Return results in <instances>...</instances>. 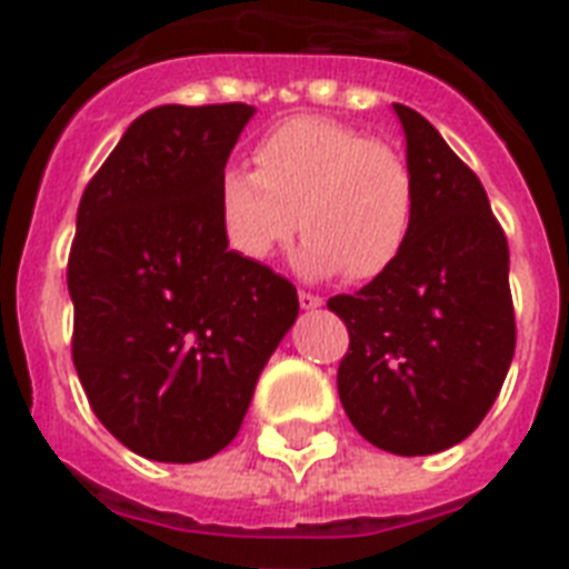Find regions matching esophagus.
Wrapping results in <instances>:
<instances>
[{
    "instance_id": "esophagus-1",
    "label": "esophagus",
    "mask_w": 569,
    "mask_h": 569,
    "mask_svg": "<svg viewBox=\"0 0 569 569\" xmlns=\"http://www.w3.org/2000/svg\"><path fill=\"white\" fill-rule=\"evenodd\" d=\"M298 301H301V310H319L321 298L319 295H312V292H298Z\"/></svg>"
}]
</instances>
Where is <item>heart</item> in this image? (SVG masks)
<instances>
[{"instance_id":"1","label":"heart","mask_w":569,"mask_h":569,"mask_svg":"<svg viewBox=\"0 0 569 569\" xmlns=\"http://www.w3.org/2000/svg\"><path fill=\"white\" fill-rule=\"evenodd\" d=\"M223 236L262 262L307 232L298 266L310 277L383 274L405 250L416 218V180L396 147L342 120L303 114L277 123L253 147V171L218 177Z\"/></svg>"}]
</instances>
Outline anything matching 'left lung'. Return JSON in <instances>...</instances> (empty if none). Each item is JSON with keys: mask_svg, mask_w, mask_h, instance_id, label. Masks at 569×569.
<instances>
[{"mask_svg": "<svg viewBox=\"0 0 569 569\" xmlns=\"http://www.w3.org/2000/svg\"><path fill=\"white\" fill-rule=\"evenodd\" d=\"M416 180L401 257L355 295L330 298L346 321L339 401L366 440L392 455H437L476 431L517 346L508 241L476 173L419 114L392 102Z\"/></svg>", "mask_w": 569, "mask_h": 569, "instance_id": "8db88e82", "label": "left lung"}]
</instances>
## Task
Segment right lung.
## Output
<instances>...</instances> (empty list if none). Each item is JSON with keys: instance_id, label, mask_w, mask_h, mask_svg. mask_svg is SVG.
Wrapping results in <instances>:
<instances>
[{"instance_id": "obj_1", "label": "right lung", "mask_w": 569, "mask_h": 569, "mask_svg": "<svg viewBox=\"0 0 569 569\" xmlns=\"http://www.w3.org/2000/svg\"><path fill=\"white\" fill-rule=\"evenodd\" d=\"M253 106H159L132 120L76 214L73 366L93 413L162 463L218 455L298 319L286 277L227 248L218 177Z\"/></svg>"}]
</instances>
